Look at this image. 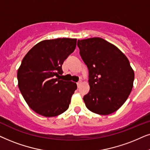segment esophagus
I'll return each mask as SVG.
<instances>
[{"label": "esophagus", "mask_w": 150, "mask_h": 150, "mask_svg": "<svg viewBox=\"0 0 150 150\" xmlns=\"http://www.w3.org/2000/svg\"><path fill=\"white\" fill-rule=\"evenodd\" d=\"M81 80H79V81H78V82H77V86H80V84H81Z\"/></svg>", "instance_id": "esophagus-1"}]
</instances>
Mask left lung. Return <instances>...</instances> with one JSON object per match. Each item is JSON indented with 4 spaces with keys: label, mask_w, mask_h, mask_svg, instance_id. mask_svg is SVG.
<instances>
[{
    "label": "left lung",
    "mask_w": 150,
    "mask_h": 150,
    "mask_svg": "<svg viewBox=\"0 0 150 150\" xmlns=\"http://www.w3.org/2000/svg\"><path fill=\"white\" fill-rule=\"evenodd\" d=\"M80 56L88 69L90 91L86 106L94 113L107 115L120 108L133 87L134 73L127 57L101 38L77 41Z\"/></svg>",
    "instance_id": "left-lung-1"
}]
</instances>
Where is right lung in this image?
<instances>
[{
	"label": "right lung",
	"instance_id": "obj_1",
	"mask_svg": "<svg viewBox=\"0 0 150 150\" xmlns=\"http://www.w3.org/2000/svg\"><path fill=\"white\" fill-rule=\"evenodd\" d=\"M77 39L46 40L24 57L17 73L20 91L28 105L44 117H56L69 108L76 83L61 79L62 66L76 47Z\"/></svg>",
	"mask_w": 150,
	"mask_h": 150
}]
</instances>
